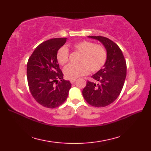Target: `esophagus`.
Listing matches in <instances>:
<instances>
[{"label":"esophagus","instance_id":"esophagus-1","mask_svg":"<svg viewBox=\"0 0 151 151\" xmlns=\"http://www.w3.org/2000/svg\"><path fill=\"white\" fill-rule=\"evenodd\" d=\"M75 81H76V79L70 80V83H71V84H73V83H75Z\"/></svg>","mask_w":151,"mask_h":151}]
</instances>
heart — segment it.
<instances>
[{"instance_id": "b5f03b06", "label": "heart", "mask_w": 151, "mask_h": 151, "mask_svg": "<svg viewBox=\"0 0 151 151\" xmlns=\"http://www.w3.org/2000/svg\"><path fill=\"white\" fill-rule=\"evenodd\" d=\"M74 50L81 53L78 65H67L63 69V73L68 79H76L84 75L89 70L92 73L100 70L106 63L107 58L106 50L104 48L95 45L88 41H78L72 45ZM69 50L65 47H62L56 53L57 62L60 65H65L68 62Z\"/></svg>"}]
</instances>
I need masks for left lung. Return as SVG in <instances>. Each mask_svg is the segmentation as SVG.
Listing matches in <instances>:
<instances>
[{"instance_id":"8db88e82","label":"left lung","mask_w":151,"mask_h":151,"mask_svg":"<svg viewBox=\"0 0 151 151\" xmlns=\"http://www.w3.org/2000/svg\"><path fill=\"white\" fill-rule=\"evenodd\" d=\"M98 40L106 50L107 58L103 68L91 76L94 82L88 81L82 95L88 104L104 107L116 100L123 89L127 76V64L116 43L102 36H88Z\"/></svg>"}]
</instances>
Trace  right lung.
Returning a JSON list of instances; mask_svg holds the SVG:
<instances>
[{
	"label": "right lung",
	"instance_id": "obj_1",
	"mask_svg": "<svg viewBox=\"0 0 151 151\" xmlns=\"http://www.w3.org/2000/svg\"><path fill=\"white\" fill-rule=\"evenodd\" d=\"M67 38H54L35 49L27 63V80L32 97L43 106L54 108L62 104L68 96L71 84L63 80L56 60L57 51ZM60 79L61 82H58ZM58 84L55 86V83Z\"/></svg>",
	"mask_w": 151,
	"mask_h": 151
}]
</instances>
